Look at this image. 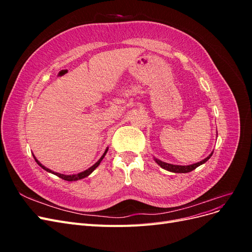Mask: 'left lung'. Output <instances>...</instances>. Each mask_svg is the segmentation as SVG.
<instances>
[{"instance_id":"left-lung-1","label":"left lung","mask_w":252,"mask_h":252,"mask_svg":"<svg viewBox=\"0 0 252 252\" xmlns=\"http://www.w3.org/2000/svg\"><path fill=\"white\" fill-rule=\"evenodd\" d=\"M212 154H213V151L211 152V154H210L207 158H205L204 159H202V161L197 162V163H195V164L186 165V166H183V165H173V164H169V163H165V162L161 161V159H158V158H155L156 163H157L158 165L161 166L162 168L165 169V170H168V171H170V172H175V173H186V172H190V171L194 170V169L196 168V167H199V166H201L202 164L207 162L208 159L211 158Z\"/></svg>"}]
</instances>
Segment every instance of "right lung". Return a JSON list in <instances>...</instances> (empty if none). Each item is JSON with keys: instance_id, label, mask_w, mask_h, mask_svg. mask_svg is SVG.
Returning <instances> with one entry per match:
<instances>
[{"instance_id": "right-lung-1", "label": "right lung", "mask_w": 252, "mask_h": 252, "mask_svg": "<svg viewBox=\"0 0 252 252\" xmlns=\"http://www.w3.org/2000/svg\"><path fill=\"white\" fill-rule=\"evenodd\" d=\"M107 151H108V147L106 148V150H105V152L103 154V156L100 158V159H98V161H97L94 165H93V166L90 167V168H88V169H86V170H84V171H82V172H80V173H78V174H62V173L55 172V171H52V170L48 169L47 167H45L44 165H42L39 161H37L36 158L34 157V155H33V158H34V159H35V162L37 163V165L41 166L44 170H46V171H48V172H50V173H52V174H56L57 177H59V178H61V179H63V180H65V181L72 182V181H78V180H82V179H84V178L88 177V175H89L91 172H93L98 165H100V163L102 162V159L104 158V157L106 156V154H107Z\"/></svg>"}]
</instances>
